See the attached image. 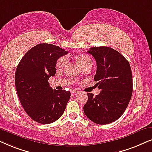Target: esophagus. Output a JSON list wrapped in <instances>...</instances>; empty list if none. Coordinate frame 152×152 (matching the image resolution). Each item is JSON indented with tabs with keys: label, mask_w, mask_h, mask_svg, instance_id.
Listing matches in <instances>:
<instances>
[{
	"label": "esophagus",
	"mask_w": 152,
	"mask_h": 152,
	"mask_svg": "<svg viewBox=\"0 0 152 152\" xmlns=\"http://www.w3.org/2000/svg\"><path fill=\"white\" fill-rule=\"evenodd\" d=\"M78 92L77 91V90H72V93H73V94H75V93H78Z\"/></svg>",
	"instance_id": "34e87169"
}]
</instances>
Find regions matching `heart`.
I'll return each instance as SVG.
<instances>
[{
    "label": "heart",
    "instance_id": "b5f03b06",
    "mask_svg": "<svg viewBox=\"0 0 152 152\" xmlns=\"http://www.w3.org/2000/svg\"><path fill=\"white\" fill-rule=\"evenodd\" d=\"M76 60L78 64L80 65V66L83 69H85L86 67L91 66L93 62H92V59L90 58L89 55H86V54H80V55H76ZM67 62V59L65 57H61L60 58L57 59L56 62V68L58 70H62L66 66Z\"/></svg>",
    "mask_w": 152,
    "mask_h": 152
}]
</instances>
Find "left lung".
Instances as JSON below:
<instances>
[{
	"instance_id": "left-lung-1",
	"label": "left lung",
	"mask_w": 152,
	"mask_h": 152,
	"mask_svg": "<svg viewBox=\"0 0 152 152\" xmlns=\"http://www.w3.org/2000/svg\"><path fill=\"white\" fill-rule=\"evenodd\" d=\"M88 53L97 63L94 80L101 90L94 96L88 93L83 107L86 116L97 124L105 125L120 118L127 108L132 94V72L128 61L109 47L90 48Z\"/></svg>"
}]
</instances>
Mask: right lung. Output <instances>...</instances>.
<instances>
[{
	"instance_id": "obj_1",
	"label": "right lung",
	"mask_w": 152,
	"mask_h": 152,
	"mask_svg": "<svg viewBox=\"0 0 152 152\" xmlns=\"http://www.w3.org/2000/svg\"><path fill=\"white\" fill-rule=\"evenodd\" d=\"M68 53L59 46L41 43L26 53L17 67L15 83L24 111L36 122L48 124L63 114L70 98L66 90H53L48 80L56 73V62Z\"/></svg>"
}]
</instances>
